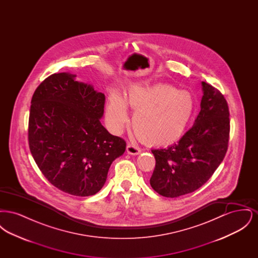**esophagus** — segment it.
<instances>
[{
	"label": "esophagus",
	"instance_id": "obj_1",
	"mask_svg": "<svg viewBox=\"0 0 258 258\" xmlns=\"http://www.w3.org/2000/svg\"><path fill=\"white\" fill-rule=\"evenodd\" d=\"M126 152L131 155H138V154L141 153V149L138 146H136V145L132 144V143H128L126 145Z\"/></svg>",
	"mask_w": 258,
	"mask_h": 258
}]
</instances>
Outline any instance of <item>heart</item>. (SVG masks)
Segmentation results:
<instances>
[{
	"instance_id": "obj_1",
	"label": "heart",
	"mask_w": 258,
	"mask_h": 258,
	"mask_svg": "<svg viewBox=\"0 0 258 258\" xmlns=\"http://www.w3.org/2000/svg\"><path fill=\"white\" fill-rule=\"evenodd\" d=\"M126 104L135 111L133 127L136 136L149 145H168L178 140L196 109V99L187 90L156 84L132 88L125 98L111 96L105 117L114 132H121L128 120Z\"/></svg>"
}]
</instances>
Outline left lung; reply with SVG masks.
Listing matches in <instances>:
<instances>
[{
  "instance_id": "left-lung-1",
  "label": "left lung",
  "mask_w": 258,
  "mask_h": 258,
  "mask_svg": "<svg viewBox=\"0 0 258 258\" xmlns=\"http://www.w3.org/2000/svg\"><path fill=\"white\" fill-rule=\"evenodd\" d=\"M203 97L194 125L167 148L153 149L156 166L150 179L160 196L194 192L212 177L224 159L229 140L227 101L215 87L202 82Z\"/></svg>"
}]
</instances>
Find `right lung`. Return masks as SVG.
Listing matches in <instances>:
<instances>
[{"label":"right lung","instance_id":"1","mask_svg":"<svg viewBox=\"0 0 258 258\" xmlns=\"http://www.w3.org/2000/svg\"><path fill=\"white\" fill-rule=\"evenodd\" d=\"M61 73L45 78L31 101L28 140L39 170L51 184L75 197L96 195L112 161L124 153L123 138L100 123L105 97Z\"/></svg>","mask_w":258,"mask_h":258}]
</instances>
